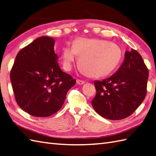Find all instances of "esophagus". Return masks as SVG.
<instances>
[{
	"label": "esophagus",
	"mask_w": 156,
	"mask_h": 156,
	"mask_svg": "<svg viewBox=\"0 0 156 156\" xmlns=\"http://www.w3.org/2000/svg\"><path fill=\"white\" fill-rule=\"evenodd\" d=\"M77 83L78 85H83L85 83V81H82V80H79V79H77Z\"/></svg>",
	"instance_id": "34e87169"
}]
</instances>
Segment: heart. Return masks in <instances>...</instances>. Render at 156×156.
Masks as SVG:
<instances>
[{
  "instance_id": "1",
  "label": "heart",
  "mask_w": 156,
  "mask_h": 156,
  "mask_svg": "<svg viewBox=\"0 0 156 156\" xmlns=\"http://www.w3.org/2000/svg\"><path fill=\"white\" fill-rule=\"evenodd\" d=\"M79 58V67L83 74L91 78L106 77L115 70L122 58V51L117 44L99 39L78 37L73 47L63 48L61 63L66 71Z\"/></svg>"
}]
</instances>
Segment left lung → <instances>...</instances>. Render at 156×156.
I'll return each instance as SVG.
<instances>
[{
    "label": "left lung",
    "mask_w": 156,
    "mask_h": 156,
    "mask_svg": "<svg viewBox=\"0 0 156 156\" xmlns=\"http://www.w3.org/2000/svg\"><path fill=\"white\" fill-rule=\"evenodd\" d=\"M148 69L136 50L126 51L115 73L101 81H95L96 95L91 105L107 119L119 120L131 115L146 95Z\"/></svg>",
    "instance_id": "left-lung-1"
}]
</instances>
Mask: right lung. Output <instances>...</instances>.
<instances>
[{
    "mask_svg": "<svg viewBox=\"0 0 156 156\" xmlns=\"http://www.w3.org/2000/svg\"><path fill=\"white\" fill-rule=\"evenodd\" d=\"M54 46L52 37L37 38L19 52L10 72L17 104L34 117H49L57 112L76 83L61 71Z\"/></svg>",
    "mask_w": 156,
    "mask_h": 156,
    "instance_id": "obj_1",
    "label": "right lung"
}]
</instances>
